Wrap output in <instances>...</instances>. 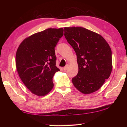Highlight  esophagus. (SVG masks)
Here are the masks:
<instances>
[{"mask_svg":"<svg viewBox=\"0 0 127 127\" xmlns=\"http://www.w3.org/2000/svg\"><path fill=\"white\" fill-rule=\"evenodd\" d=\"M68 67H69V65H66L65 67H64V68H63V70H66L68 69Z\"/></svg>","mask_w":127,"mask_h":127,"instance_id":"esophagus-1","label":"esophagus"}]
</instances>
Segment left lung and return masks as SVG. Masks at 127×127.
Masks as SVG:
<instances>
[{
  "label": "left lung",
  "mask_w": 127,
  "mask_h": 127,
  "mask_svg": "<svg viewBox=\"0 0 127 127\" xmlns=\"http://www.w3.org/2000/svg\"><path fill=\"white\" fill-rule=\"evenodd\" d=\"M64 36L77 56L79 71L72 79L75 87L85 94L98 91L112 71L109 44L101 35L81 27H65Z\"/></svg>",
  "instance_id": "left-lung-1"
}]
</instances>
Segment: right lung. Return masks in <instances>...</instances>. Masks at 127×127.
Listing matches in <instances>:
<instances>
[{
    "instance_id": "1",
    "label": "right lung",
    "mask_w": 127,
    "mask_h": 127,
    "mask_svg": "<svg viewBox=\"0 0 127 127\" xmlns=\"http://www.w3.org/2000/svg\"><path fill=\"white\" fill-rule=\"evenodd\" d=\"M63 28H48L24 39L17 50L16 66L21 80L31 92L45 96L52 90L56 66L55 47Z\"/></svg>"
}]
</instances>
